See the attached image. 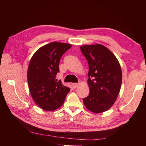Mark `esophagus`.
Segmentation results:
<instances>
[{
	"label": "esophagus",
	"mask_w": 146,
	"mask_h": 146,
	"mask_svg": "<svg viewBox=\"0 0 146 146\" xmlns=\"http://www.w3.org/2000/svg\"><path fill=\"white\" fill-rule=\"evenodd\" d=\"M78 83H72V86L73 88H76L77 86H78Z\"/></svg>",
	"instance_id": "1"
}]
</instances>
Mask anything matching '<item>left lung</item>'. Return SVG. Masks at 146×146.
<instances>
[{
    "instance_id": "obj_1",
    "label": "left lung",
    "mask_w": 146,
    "mask_h": 146,
    "mask_svg": "<svg viewBox=\"0 0 146 146\" xmlns=\"http://www.w3.org/2000/svg\"><path fill=\"white\" fill-rule=\"evenodd\" d=\"M80 49L89 66L90 93L83 98V104L92 112H104L112 106L119 94L122 80L120 65L103 45H84Z\"/></svg>"
}]
</instances>
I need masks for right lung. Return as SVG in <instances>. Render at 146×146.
Here are the masks:
<instances>
[{"label": "right lung", "instance_id": "1", "mask_svg": "<svg viewBox=\"0 0 146 146\" xmlns=\"http://www.w3.org/2000/svg\"><path fill=\"white\" fill-rule=\"evenodd\" d=\"M71 46L52 42L40 48L31 59L27 70L29 91L35 103L43 110L52 111L60 107L70 90L56 76L60 71L61 56Z\"/></svg>", "mask_w": 146, "mask_h": 146}]
</instances>
